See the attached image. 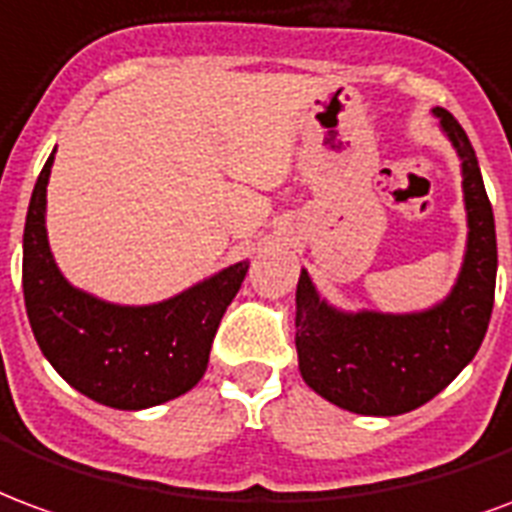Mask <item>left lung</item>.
Listing matches in <instances>:
<instances>
[{
  "label": "left lung",
  "mask_w": 512,
  "mask_h": 512,
  "mask_svg": "<svg viewBox=\"0 0 512 512\" xmlns=\"http://www.w3.org/2000/svg\"><path fill=\"white\" fill-rule=\"evenodd\" d=\"M461 158L466 253L445 300L420 313H343L319 297L308 272L297 283V357L305 384L357 414L412 412L472 363L486 338L496 286L494 210L477 155L458 119L434 108Z\"/></svg>",
  "instance_id": "8db88e82"
}]
</instances>
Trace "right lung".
Masks as SVG:
<instances>
[{
  "label": "right lung",
  "mask_w": 512,
  "mask_h": 512,
  "mask_svg": "<svg viewBox=\"0 0 512 512\" xmlns=\"http://www.w3.org/2000/svg\"><path fill=\"white\" fill-rule=\"evenodd\" d=\"M54 152L37 177L24 226V302L37 346L70 387L98 404L128 412L166 404L207 371L212 338L248 261L155 305H114L70 286L46 234Z\"/></svg>",
  "instance_id": "obj_1"
}]
</instances>
